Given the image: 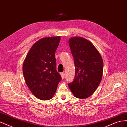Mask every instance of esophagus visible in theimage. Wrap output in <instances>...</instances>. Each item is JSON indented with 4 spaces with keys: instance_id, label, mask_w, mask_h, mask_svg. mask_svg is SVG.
<instances>
[{
    "instance_id": "34e87169",
    "label": "esophagus",
    "mask_w": 127,
    "mask_h": 127,
    "mask_svg": "<svg viewBox=\"0 0 127 127\" xmlns=\"http://www.w3.org/2000/svg\"><path fill=\"white\" fill-rule=\"evenodd\" d=\"M60 75H61V78H62V79H64V76H65V73L64 72H61V73H60Z\"/></svg>"
}]
</instances>
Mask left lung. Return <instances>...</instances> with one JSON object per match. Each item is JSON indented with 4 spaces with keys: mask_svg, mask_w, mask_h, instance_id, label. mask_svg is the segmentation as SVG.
Here are the masks:
<instances>
[{
    "mask_svg": "<svg viewBox=\"0 0 127 127\" xmlns=\"http://www.w3.org/2000/svg\"><path fill=\"white\" fill-rule=\"evenodd\" d=\"M69 45L74 57L75 76L68 86L78 98H86L94 93L102 80L103 61L90 41L82 37H72Z\"/></svg>",
    "mask_w": 127,
    "mask_h": 127,
    "instance_id": "obj_1",
    "label": "left lung"
}]
</instances>
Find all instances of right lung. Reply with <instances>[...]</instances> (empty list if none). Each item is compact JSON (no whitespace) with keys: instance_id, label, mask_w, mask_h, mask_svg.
Segmentation results:
<instances>
[{"instance_id":"right-lung-1","label":"right lung","mask_w":127,"mask_h":127,"mask_svg":"<svg viewBox=\"0 0 127 127\" xmlns=\"http://www.w3.org/2000/svg\"><path fill=\"white\" fill-rule=\"evenodd\" d=\"M60 36L42 38L34 43L23 66L26 85L35 96L49 100L53 96L61 77L56 70L55 52Z\"/></svg>"}]
</instances>
